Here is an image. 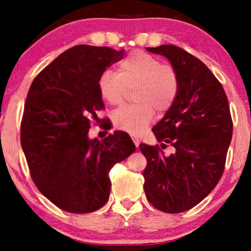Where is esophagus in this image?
Segmentation results:
<instances>
[{
	"instance_id": "esophagus-1",
	"label": "esophagus",
	"mask_w": 251,
	"mask_h": 251,
	"mask_svg": "<svg viewBox=\"0 0 251 251\" xmlns=\"http://www.w3.org/2000/svg\"><path fill=\"white\" fill-rule=\"evenodd\" d=\"M131 139H132L133 144H135V146L137 147V149H138L139 145H140V139L138 138V137H136V136H131Z\"/></svg>"
}]
</instances>
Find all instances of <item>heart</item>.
Returning a JSON list of instances; mask_svg holds the SVG:
<instances>
[{
	"label": "heart",
	"instance_id": "1",
	"mask_svg": "<svg viewBox=\"0 0 251 251\" xmlns=\"http://www.w3.org/2000/svg\"><path fill=\"white\" fill-rule=\"evenodd\" d=\"M101 98L109 105H121L128 90H133L136 104L115 111L113 123L116 128L132 135L143 132L159 115L173 107L179 91L176 68L162 64L152 54L135 51L119 65L118 73L105 71L98 81Z\"/></svg>",
	"mask_w": 251,
	"mask_h": 251
}]
</instances>
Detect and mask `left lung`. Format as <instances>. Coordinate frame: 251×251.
Wrapping results in <instances>:
<instances>
[{
	"label": "left lung",
	"instance_id": "obj_1",
	"mask_svg": "<svg viewBox=\"0 0 251 251\" xmlns=\"http://www.w3.org/2000/svg\"><path fill=\"white\" fill-rule=\"evenodd\" d=\"M169 59L179 76L176 101L152 129L161 146L140 144L147 164L144 191L154 208L178 214L193 208L224 173L233 122L224 88L200 59L173 44L146 48ZM167 143L175 153L167 157Z\"/></svg>",
	"mask_w": 251,
	"mask_h": 251
}]
</instances>
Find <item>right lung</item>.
Here are the masks:
<instances>
[{"label": "right lung", "instance_id": "obj_1", "mask_svg": "<svg viewBox=\"0 0 251 251\" xmlns=\"http://www.w3.org/2000/svg\"><path fill=\"white\" fill-rule=\"evenodd\" d=\"M123 56L125 50L75 46L41 71L27 94L20 142L30 177L44 197L72 214L101 208L111 191L109 170L136 151L126 132L101 142L88 137L105 108L99 77Z\"/></svg>", "mask_w": 251, "mask_h": 251}]
</instances>
